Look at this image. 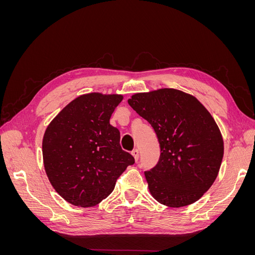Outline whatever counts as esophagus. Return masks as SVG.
Listing matches in <instances>:
<instances>
[{"label": "esophagus", "instance_id": "obj_1", "mask_svg": "<svg viewBox=\"0 0 255 255\" xmlns=\"http://www.w3.org/2000/svg\"><path fill=\"white\" fill-rule=\"evenodd\" d=\"M132 155L134 156L135 160L137 161V160H138V158H139V151H138L137 149H134V150L132 151Z\"/></svg>", "mask_w": 255, "mask_h": 255}]
</instances>
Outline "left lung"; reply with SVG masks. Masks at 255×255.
<instances>
[{
	"mask_svg": "<svg viewBox=\"0 0 255 255\" xmlns=\"http://www.w3.org/2000/svg\"><path fill=\"white\" fill-rule=\"evenodd\" d=\"M156 134L158 163L144 171L152 196L181 207L196 202L213 185L223 157V140L214 118L198 100L165 88L128 99Z\"/></svg>",
	"mask_w": 255,
	"mask_h": 255,
	"instance_id": "1",
	"label": "left lung"
}]
</instances>
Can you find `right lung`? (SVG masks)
<instances>
[{
	"mask_svg": "<svg viewBox=\"0 0 255 255\" xmlns=\"http://www.w3.org/2000/svg\"><path fill=\"white\" fill-rule=\"evenodd\" d=\"M122 96L88 94L73 100L45 129L44 169L66 201L94 206L111 195L116 181L135 163L120 145V132L110 119Z\"/></svg>",
	"mask_w": 255,
	"mask_h": 255,
	"instance_id": "1",
	"label": "right lung"
}]
</instances>
